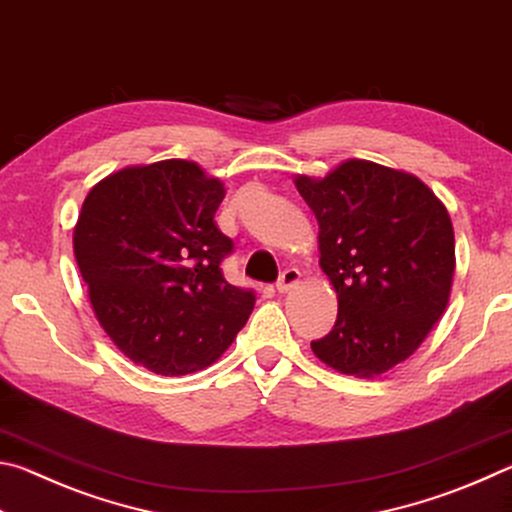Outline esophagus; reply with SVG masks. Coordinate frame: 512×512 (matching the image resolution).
Instances as JSON below:
<instances>
[{
    "mask_svg": "<svg viewBox=\"0 0 512 512\" xmlns=\"http://www.w3.org/2000/svg\"><path fill=\"white\" fill-rule=\"evenodd\" d=\"M300 282V271L298 268H287V271H284L282 275H280V280H277V291L280 293H287V291H291L293 287H296V284Z\"/></svg>",
    "mask_w": 512,
    "mask_h": 512,
    "instance_id": "34e87169",
    "label": "esophagus"
}]
</instances>
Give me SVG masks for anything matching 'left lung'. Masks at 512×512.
<instances>
[{
  "label": "left lung",
  "mask_w": 512,
  "mask_h": 512,
  "mask_svg": "<svg viewBox=\"0 0 512 512\" xmlns=\"http://www.w3.org/2000/svg\"><path fill=\"white\" fill-rule=\"evenodd\" d=\"M293 183L316 214L318 264L339 300L332 332L311 350L343 375H384L447 309L456 271L447 207L418 176L370 160Z\"/></svg>",
  "instance_id": "obj_1"
}]
</instances>
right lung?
I'll return each mask as SVG.
<instances>
[{
	"label": "right lung",
	"mask_w": 512,
	"mask_h": 512,
	"mask_svg": "<svg viewBox=\"0 0 512 512\" xmlns=\"http://www.w3.org/2000/svg\"><path fill=\"white\" fill-rule=\"evenodd\" d=\"M219 178L192 160L131 164L99 180L74 225V257L90 305L124 357L155 375L212 366L255 307L221 259L232 239L216 228Z\"/></svg>",
	"instance_id": "add662e5"
}]
</instances>
